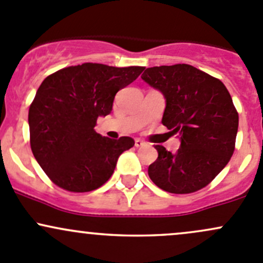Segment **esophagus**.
<instances>
[{
  "instance_id": "obj_1",
  "label": "esophagus",
  "mask_w": 263,
  "mask_h": 263,
  "mask_svg": "<svg viewBox=\"0 0 263 263\" xmlns=\"http://www.w3.org/2000/svg\"><path fill=\"white\" fill-rule=\"evenodd\" d=\"M145 145H146L145 141H142V140H140V139L135 140V146H136V147H142V146H145Z\"/></svg>"
}]
</instances>
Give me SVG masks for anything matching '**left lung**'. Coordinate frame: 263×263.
I'll use <instances>...</instances> for the list:
<instances>
[{
  "label": "left lung",
  "instance_id": "1",
  "mask_svg": "<svg viewBox=\"0 0 263 263\" xmlns=\"http://www.w3.org/2000/svg\"><path fill=\"white\" fill-rule=\"evenodd\" d=\"M141 78L164 96L161 122L180 140L175 154L156 145L150 179L174 194L206 186L231 160L238 131V113L226 85L187 64L147 68Z\"/></svg>",
  "mask_w": 263,
  "mask_h": 263
}]
</instances>
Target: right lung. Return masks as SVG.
Masks as SVG:
<instances>
[{"label":"right lung","instance_id":"obj_1","mask_svg":"<svg viewBox=\"0 0 263 263\" xmlns=\"http://www.w3.org/2000/svg\"><path fill=\"white\" fill-rule=\"evenodd\" d=\"M143 69L84 63L44 79L29 109L30 145L54 184L85 193L112 176L120 155L135 141L101 136L95 129L97 118L109 115L116 93Z\"/></svg>","mask_w":263,"mask_h":263}]
</instances>
